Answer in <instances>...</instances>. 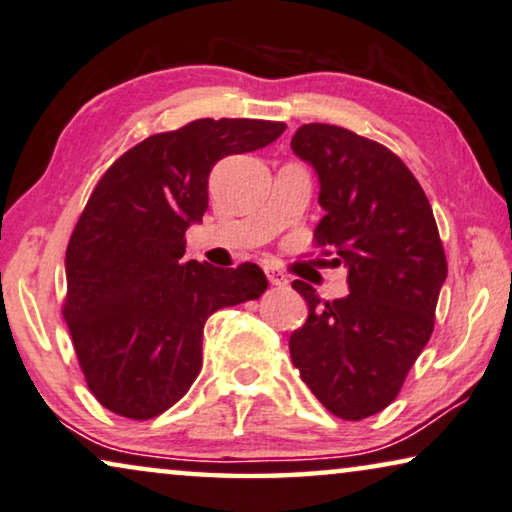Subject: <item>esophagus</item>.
<instances>
[{
    "mask_svg": "<svg viewBox=\"0 0 512 512\" xmlns=\"http://www.w3.org/2000/svg\"><path fill=\"white\" fill-rule=\"evenodd\" d=\"M265 274H268V281L272 286H286L288 284V279H286V274L281 272V270H277V268H265Z\"/></svg>",
    "mask_w": 512,
    "mask_h": 512,
    "instance_id": "esophagus-1",
    "label": "esophagus"
}]
</instances>
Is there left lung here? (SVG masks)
<instances>
[{
	"mask_svg": "<svg viewBox=\"0 0 512 512\" xmlns=\"http://www.w3.org/2000/svg\"><path fill=\"white\" fill-rule=\"evenodd\" d=\"M291 147L316 170L325 217L314 240L337 249L351 293L321 302L293 281L309 316L288 348L325 409L362 420L397 397L432 337L446 254L425 191L388 147L335 124H302Z\"/></svg>",
	"mask_w": 512,
	"mask_h": 512,
	"instance_id": "1",
	"label": "left lung"
}]
</instances>
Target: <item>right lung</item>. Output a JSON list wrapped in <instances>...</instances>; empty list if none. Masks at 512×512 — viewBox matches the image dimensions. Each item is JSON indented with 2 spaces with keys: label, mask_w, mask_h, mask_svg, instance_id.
<instances>
[{
  "label": "right lung",
  "mask_w": 512,
  "mask_h": 512,
  "mask_svg": "<svg viewBox=\"0 0 512 512\" xmlns=\"http://www.w3.org/2000/svg\"><path fill=\"white\" fill-rule=\"evenodd\" d=\"M286 124L196 120L124 152L92 191L66 247L64 318L92 395L131 420L180 402L203 367V325L256 300V263L187 261L184 233L207 210L210 170L261 150Z\"/></svg>",
  "instance_id": "add662e5"
}]
</instances>
